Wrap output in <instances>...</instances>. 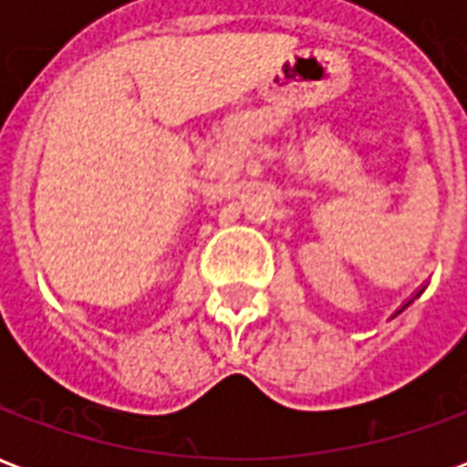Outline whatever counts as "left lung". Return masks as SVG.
I'll use <instances>...</instances> for the list:
<instances>
[{
	"label": "left lung",
	"mask_w": 467,
	"mask_h": 467,
	"mask_svg": "<svg viewBox=\"0 0 467 467\" xmlns=\"http://www.w3.org/2000/svg\"><path fill=\"white\" fill-rule=\"evenodd\" d=\"M420 293H422V290H420ZM420 293H418V295H420ZM418 295H415V297H418ZM415 297H412V300H415ZM412 300H408V303L402 305V307H400V310H398V313H402V310H405V307H408V305H410V303H412ZM398 313H395V315H398Z\"/></svg>",
	"instance_id": "1"
}]
</instances>
